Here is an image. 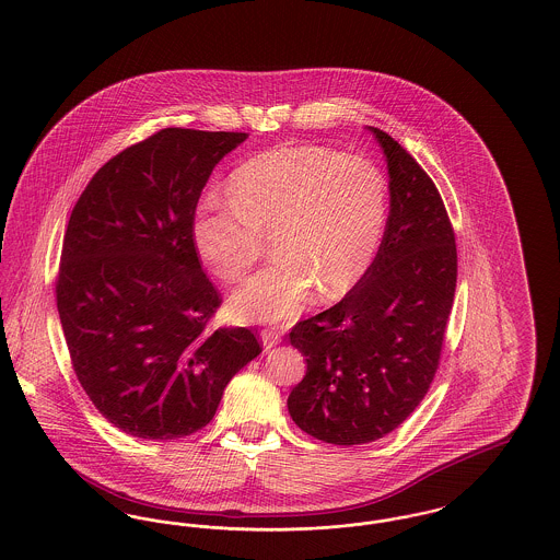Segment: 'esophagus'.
I'll return each instance as SVG.
<instances>
[{
    "instance_id": "esophagus-1",
    "label": "esophagus",
    "mask_w": 560,
    "mask_h": 560,
    "mask_svg": "<svg viewBox=\"0 0 560 560\" xmlns=\"http://www.w3.org/2000/svg\"><path fill=\"white\" fill-rule=\"evenodd\" d=\"M260 338H262V347L268 350V348L277 347L281 342V331L267 327V329L260 331Z\"/></svg>"
}]
</instances>
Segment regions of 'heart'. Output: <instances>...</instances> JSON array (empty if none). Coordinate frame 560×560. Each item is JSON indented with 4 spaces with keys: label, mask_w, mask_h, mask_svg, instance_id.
<instances>
[{
    "label": "heart",
    "mask_w": 560,
    "mask_h": 560,
    "mask_svg": "<svg viewBox=\"0 0 560 560\" xmlns=\"http://www.w3.org/2000/svg\"><path fill=\"white\" fill-rule=\"evenodd\" d=\"M231 206L208 199L192 220L199 256L240 281L272 243L275 260L233 293L243 323L290 320L319 292L347 295L370 270L388 218V183L368 158L319 144L275 147L241 163Z\"/></svg>",
    "instance_id": "obj_1"
}]
</instances>
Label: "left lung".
Wrapping results in <instances>:
<instances>
[{
	"mask_svg": "<svg viewBox=\"0 0 560 560\" xmlns=\"http://www.w3.org/2000/svg\"><path fill=\"white\" fill-rule=\"evenodd\" d=\"M370 132L390 176V213L375 260L338 304L290 331L306 357L290 416L331 445L386 436L427 397L457 281L455 235L434 183L395 138Z\"/></svg>",
	"mask_w": 560,
	"mask_h": 560,
	"instance_id": "left-lung-1",
	"label": "left lung"
}]
</instances>
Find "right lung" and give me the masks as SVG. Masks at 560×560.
Wrapping results in <instances>:
<instances>
[{
  "mask_svg": "<svg viewBox=\"0 0 560 560\" xmlns=\"http://www.w3.org/2000/svg\"><path fill=\"white\" fill-rule=\"evenodd\" d=\"M245 138L160 130L108 160L71 212L56 306L81 388L126 434L201 430L262 352L247 327L210 329L222 298L192 241L201 190Z\"/></svg>",
  "mask_w": 560,
  "mask_h": 560,
  "instance_id": "right-lung-1",
  "label": "right lung"
}]
</instances>
